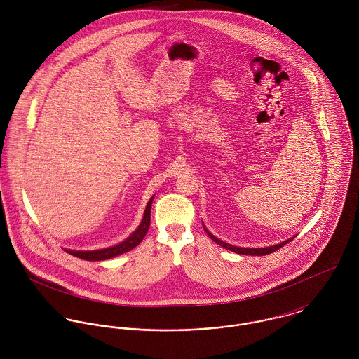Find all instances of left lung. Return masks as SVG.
<instances>
[{
  "mask_svg": "<svg viewBox=\"0 0 359 359\" xmlns=\"http://www.w3.org/2000/svg\"><path fill=\"white\" fill-rule=\"evenodd\" d=\"M205 232H207V235L210 236V239H212V241H214L217 245L222 246V248H224V249H226V250H231V252H233V253H238V255H245V256H266V255H269V253H273V252L279 250L280 248H283L285 245H287L290 241H293V238H292V239H287V241H285V242H282V243H279V245H275V246H269V248H259V249H245V248L232 246V245H229V243H225V242H222V241L217 239V238H215L214 235H211V233H210L207 229H205Z\"/></svg>",
  "mask_w": 359,
  "mask_h": 359,
  "instance_id": "8db88e82",
  "label": "left lung"
}]
</instances>
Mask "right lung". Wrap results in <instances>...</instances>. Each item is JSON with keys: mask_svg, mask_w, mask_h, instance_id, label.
Wrapping results in <instances>:
<instances>
[{"mask_svg": "<svg viewBox=\"0 0 359 359\" xmlns=\"http://www.w3.org/2000/svg\"><path fill=\"white\" fill-rule=\"evenodd\" d=\"M152 202H154V198L148 202V205L145 208V214H144V218H142V222L141 225L137 228V231L128 236L124 242L113 246V248H107V249H101V250H93V252H74V250H66L69 255L72 256L79 257V258H83V259H88V261H102V259H107V258H111V257L118 256V255H123V253H127L130 250H133L134 248H137L142 239L145 238L148 229H149V225H151V208H152Z\"/></svg>", "mask_w": 359, "mask_h": 359, "instance_id": "right-lung-1", "label": "right lung"}]
</instances>
